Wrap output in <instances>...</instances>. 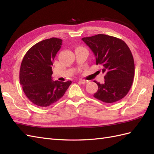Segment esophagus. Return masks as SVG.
I'll list each match as a JSON object with an SVG mask.
<instances>
[{
	"instance_id": "obj_1",
	"label": "esophagus",
	"mask_w": 154,
	"mask_h": 154,
	"mask_svg": "<svg viewBox=\"0 0 154 154\" xmlns=\"http://www.w3.org/2000/svg\"><path fill=\"white\" fill-rule=\"evenodd\" d=\"M79 82L80 83H81V84H83V85H85V84H86V83H87V81H85V80H83V79H80V80L79 81Z\"/></svg>"
}]
</instances>
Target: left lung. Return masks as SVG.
Wrapping results in <instances>:
<instances>
[{
    "label": "left lung",
    "instance_id": "obj_1",
    "mask_svg": "<svg viewBox=\"0 0 154 154\" xmlns=\"http://www.w3.org/2000/svg\"><path fill=\"white\" fill-rule=\"evenodd\" d=\"M102 65L104 82L97 81L98 91L93 97L104 103H113L123 99L132 87L134 77V61L132 52L123 40L105 34L83 38Z\"/></svg>",
    "mask_w": 154,
    "mask_h": 154
}]
</instances>
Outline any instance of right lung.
I'll use <instances>...</instances> for the list:
<instances>
[{"mask_svg":"<svg viewBox=\"0 0 154 154\" xmlns=\"http://www.w3.org/2000/svg\"><path fill=\"white\" fill-rule=\"evenodd\" d=\"M62 40L51 38L35 44L25 54L20 69V81L26 96L39 106L51 105L64 95L71 81L52 80L54 60Z\"/></svg>","mask_w":154,"mask_h":154,"instance_id":"add662e5","label":"right lung"}]
</instances>
